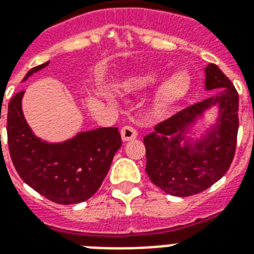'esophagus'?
Returning <instances> with one entry per match:
<instances>
[{
    "mask_svg": "<svg viewBox=\"0 0 254 254\" xmlns=\"http://www.w3.org/2000/svg\"><path fill=\"white\" fill-rule=\"evenodd\" d=\"M121 137H123V141H125V142L131 141V139H134L137 137V130L133 127L127 125V127H124L121 129Z\"/></svg>",
    "mask_w": 254,
    "mask_h": 254,
    "instance_id": "1",
    "label": "esophagus"
}]
</instances>
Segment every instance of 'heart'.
<instances>
[{
  "mask_svg": "<svg viewBox=\"0 0 254 254\" xmlns=\"http://www.w3.org/2000/svg\"><path fill=\"white\" fill-rule=\"evenodd\" d=\"M162 77L161 69H149L145 72L138 73L131 79L129 87L131 89H141V88L150 87L155 84ZM190 88V77L185 71H177L170 75L162 84L159 85L158 91L155 93L154 104L158 108H167L171 104L183 97Z\"/></svg>",
  "mask_w": 254,
  "mask_h": 254,
  "instance_id": "heart-1",
  "label": "heart"
}]
</instances>
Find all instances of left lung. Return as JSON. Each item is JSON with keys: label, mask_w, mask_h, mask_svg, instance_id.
Returning a JSON list of instances; mask_svg holds the SVG:
<instances>
[{"label": "left lung", "mask_w": 254, "mask_h": 254, "mask_svg": "<svg viewBox=\"0 0 254 254\" xmlns=\"http://www.w3.org/2000/svg\"><path fill=\"white\" fill-rule=\"evenodd\" d=\"M213 95L155 125L143 138L150 181L174 196H191L216 183L232 163L239 130V95L216 64L204 68ZM218 108L217 123L200 139L188 134L204 113Z\"/></svg>", "instance_id": "left-lung-1"}]
</instances>
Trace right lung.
Listing matches in <instances>:
<instances>
[{
	"label": "right lung",
	"mask_w": 254,
	"mask_h": 254,
	"mask_svg": "<svg viewBox=\"0 0 254 254\" xmlns=\"http://www.w3.org/2000/svg\"><path fill=\"white\" fill-rule=\"evenodd\" d=\"M50 62L26 73L23 81ZM25 91L11 97L7 108V145L22 181L58 204H76L99 190L121 147L117 127L80 131L63 142H47L34 134L22 112ZM1 120V113H0Z\"/></svg>",
	"instance_id": "add662e5"
}]
</instances>
